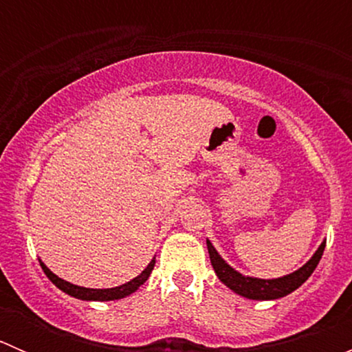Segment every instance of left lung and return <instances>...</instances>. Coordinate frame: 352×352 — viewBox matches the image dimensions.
<instances>
[{
  "label": "left lung",
  "mask_w": 352,
  "mask_h": 352,
  "mask_svg": "<svg viewBox=\"0 0 352 352\" xmlns=\"http://www.w3.org/2000/svg\"><path fill=\"white\" fill-rule=\"evenodd\" d=\"M208 243V252L209 258H211L212 269H214L216 276L219 278V281L223 285H226L232 291H235L240 296L248 298V300H278V298L286 296V294L293 293L296 287H300L311 276V272L315 271V267L320 262L322 255H324L325 242H322L318 250L315 252L314 257L300 267L298 271L291 272V274L283 276L278 279H258V278H250V276L240 274L239 271L232 267V265L226 264L221 258V255L216 252V248L212 247V243L209 240H206Z\"/></svg>",
  "instance_id": "left-lung-1"
}]
</instances>
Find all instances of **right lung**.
<instances>
[{"mask_svg":"<svg viewBox=\"0 0 352 352\" xmlns=\"http://www.w3.org/2000/svg\"><path fill=\"white\" fill-rule=\"evenodd\" d=\"M41 267L42 271L45 272L49 279L52 281V285H56L61 291L69 294V296L78 298V300H85V301H112V300H120V298H126L129 296L131 293L138 289L143 283H146V279L150 278L151 271L155 267V258L148 264V267L141 272L138 278L131 279L129 283L122 286H116V287H109V289H91V287H83V286H76V285H71V283L65 281V279L58 278L52 271H49L47 265L44 262H41Z\"/></svg>","mask_w":352,"mask_h":352,"instance_id":"right-lung-1","label":"right lung"}]
</instances>
